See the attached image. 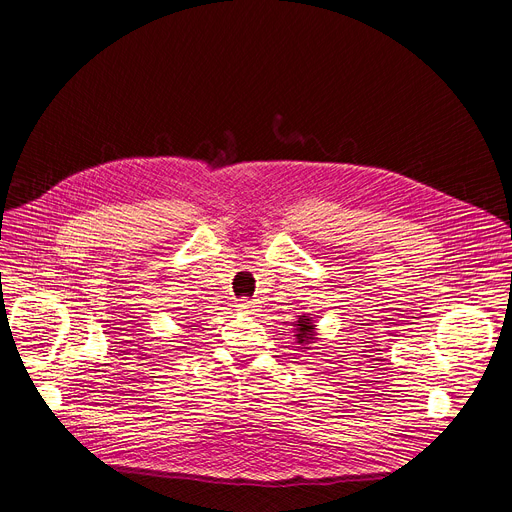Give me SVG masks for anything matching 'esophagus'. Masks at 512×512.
Segmentation results:
<instances>
[{"label":"esophagus","mask_w":512,"mask_h":512,"mask_svg":"<svg viewBox=\"0 0 512 512\" xmlns=\"http://www.w3.org/2000/svg\"><path fill=\"white\" fill-rule=\"evenodd\" d=\"M238 307H240V311L251 313V311H255V309H257V303H255V301H249V299H242Z\"/></svg>","instance_id":"1"}]
</instances>
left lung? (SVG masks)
<instances>
[{
    "label": "left lung",
    "mask_w": 512,
    "mask_h": 512,
    "mask_svg": "<svg viewBox=\"0 0 512 512\" xmlns=\"http://www.w3.org/2000/svg\"><path fill=\"white\" fill-rule=\"evenodd\" d=\"M297 326V340L299 344H309L311 340H315V324L309 315H299V321H294Z\"/></svg>",
    "instance_id": "obj_1"
}]
</instances>
